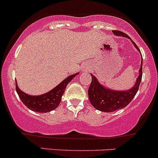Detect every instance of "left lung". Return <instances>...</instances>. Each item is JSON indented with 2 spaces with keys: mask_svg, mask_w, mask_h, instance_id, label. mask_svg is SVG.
<instances>
[{
  "mask_svg": "<svg viewBox=\"0 0 158 158\" xmlns=\"http://www.w3.org/2000/svg\"><path fill=\"white\" fill-rule=\"evenodd\" d=\"M112 32L115 36H124V37L128 38L129 40H131V38L125 33H122L118 30H113ZM131 42L133 43V45L135 46V48L140 51L135 42L132 40ZM142 60L143 59H141L139 76L137 78L135 85L131 89L127 91H117L106 88L104 85H101L98 82L95 76L91 74L92 82L89 88L88 94L89 101L92 106L96 109L101 111H104V112H112L118 109H122L126 107L135 96L138 89H139L141 78H142Z\"/></svg>",
  "mask_w": 158,
  "mask_h": 158,
  "instance_id": "obj_1",
  "label": "left lung"
}]
</instances>
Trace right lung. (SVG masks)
Returning a JSON list of instances; mask_svg holds the SVG:
<instances>
[{"label":"right lung","instance_id":"right-lung-1","mask_svg":"<svg viewBox=\"0 0 158 158\" xmlns=\"http://www.w3.org/2000/svg\"><path fill=\"white\" fill-rule=\"evenodd\" d=\"M79 74L71 75L66 79L62 81L57 86L49 92L40 95H30L20 90L17 86L16 81V90L22 102L30 110L36 112H49L58 107L62 99L66 85L71 82L72 79Z\"/></svg>","mask_w":158,"mask_h":158}]
</instances>
